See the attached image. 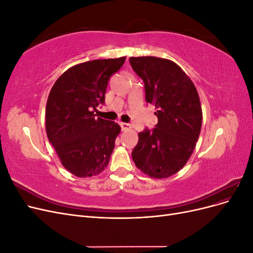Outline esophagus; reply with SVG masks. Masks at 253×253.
Here are the masks:
<instances>
[{
  "mask_svg": "<svg viewBox=\"0 0 253 253\" xmlns=\"http://www.w3.org/2000/svg\"><path fill=\"white\" fill-rule=\"evenodd\" d=\"M120 126H121V129L122 131H128V129H131V125L128 124H125V122H121L120 124Z\"/></svg>",
  "mask_w": 253,
  "mask_h": 253,
  "instance_id": "obj_1",
  "label": "esophagus"
}]
</instances>
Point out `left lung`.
<instances>
[{
	"label": "left lung",
	"mask_w": 253,
	"mask_h": 253,
	"mask_svg": "<svg viewBox=\"0 0 253 253\" xmlns=\"http://www.w3.org/2000/svg\"><path fill=\"white\" fill-rule=\"evenodd\" d=\"M129 63L143 80L145 100L155 106L158 119L155 128L138 134L132 158L150 177H170L185 167L196 147L203 122L200 96L192 80L171 60L131 57Z\"/></svg>",
	"instance_id": "left-lung-1"
}]
</instances>
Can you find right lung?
Segmentation results:
<instances>
[{"mask_svg":"<svg viewBox=\"0 0 253 253\" xmlns=\"http://www.w3.org/2000/svg\"><path fill=\"white\" fill-rule=\"evenodd\" d=\"M126 57L93 60L68 68L53 84L45 110V127L65 169L80 178L99 175L109 165L121 127L96 118L111 76Z\"/></svg>","mask_w":253,"mask_h":253,"instance_id":"obj_1","label":"right lung"}]
</instances>
